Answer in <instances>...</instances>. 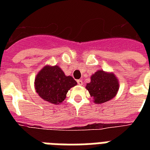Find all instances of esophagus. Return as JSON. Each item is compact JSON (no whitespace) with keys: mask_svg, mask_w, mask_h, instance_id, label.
Masks as SVG:
<instances>
[{"mask_svg":"<svg viewBox=\"0 0 150 150\" xmlns=\"http://www.w3.org/2000/svg\"><path fill=\"white\" fill-rule=\"evenodd\" d=\"M77 83L79 85H80V86H82V79H78L77 80Z\"/></svg>","mask_w":150,"mask_h":150,"instance_id":"obj_1","label":"esophagus"}]
</instances>
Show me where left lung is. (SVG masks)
I'll return each instance as SVG.
<instances>
[{"instance_id":"left-lung-1","label":"left lung","mask_w":150,"mask_h":150,"mask_svg":"<svg viewBox=\"0 0 150 150\" xmlns=\"http://www.w3.org/2000/svg\"><path fill=\"white\" fill-rule=\"evenodd\" d=\"M86 89L94 99V103H102L111 100L118 91V81L114 74L97 71L91 76V82L86 84Z\"/></svg>"}]
</instances>
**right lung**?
Returning a JSON list of instances; mask_svg holds the SVG:
<instances>
[{
	"label": "right lung",
	"instance_id": "1",
	"mask_svg": "<svg viewBox=\"0 0 150 150\" xmlns=\"http://www.w3.org/2000/svg\"><path fill=\"white\" fill-rule=\"evenodd\" d=\"M77 82L71 76H66L57 65L45 66L36 75V93L46 101L59 104L65 99L68 91Z\"/></svg>",
	"mask_w": 150,
	"mask_h": 150
}]
</instances>
